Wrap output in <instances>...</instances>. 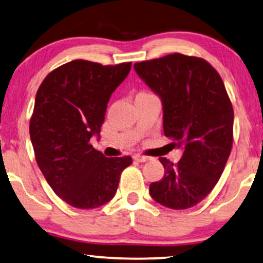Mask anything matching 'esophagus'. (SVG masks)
<instances>
[{"label": "esophagus", "instance_id": "obj_1", "mask_svg": "<svg viewBox=\"0 0 263 263\" xmlns=\"http://www.w3.org/2000/svg\"><path fill=\"white\" fill-rule=\"evenodd\" d=\"M134 159L138 162H145V161L151 160V158H149V156H144V155H134Z\"/></svg>", "mask_w": 263, "mask_h": 263}]
</instances>
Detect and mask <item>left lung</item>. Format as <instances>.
Returning a JSON list of instances; mask_svg holds the SVG:
<instances>
[{
  "label": "left lung",
  "instance_id": "obj_1",
  "mask_svg": "<svg viewBox=\"0 0 263 263\" xmlns=\"http://www.w3.org/2000/svg\"><path fill=\"white\" fill-rule=\"evenodd\" d=\"M134 68L161 99L165 136L183 151L175 165L159 159L164 177L153 182L149 193L168 209L193 208L214 189L233 144L234 112L223 81L204 59L181 53Z\"/></svg>",
  "mask_w": 263,
  "mask_h": 263
}]
</instances>
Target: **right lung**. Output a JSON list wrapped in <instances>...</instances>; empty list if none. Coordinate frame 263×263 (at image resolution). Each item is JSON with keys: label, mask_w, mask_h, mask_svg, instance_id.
Returning <instances> with one entry per match:
<instances>
[{"label": "right lung", "mask_w": 263, "mask_h": 263, "mask_svg": "<svg viewBox=\"0 0 263 263\" xmlns=\"http://www.w3.org/2000/svg\"><path fill=\"white\" fill-rule=\"evenodd\" d=\"M131 63L69 62L46 76L36 93L30 138L46 181L76 209H96L114 198L131 156L105 158L89 143L99 139L112 92Z\"/></svg>", "instance_id": "add662e5"}]
</instances>
